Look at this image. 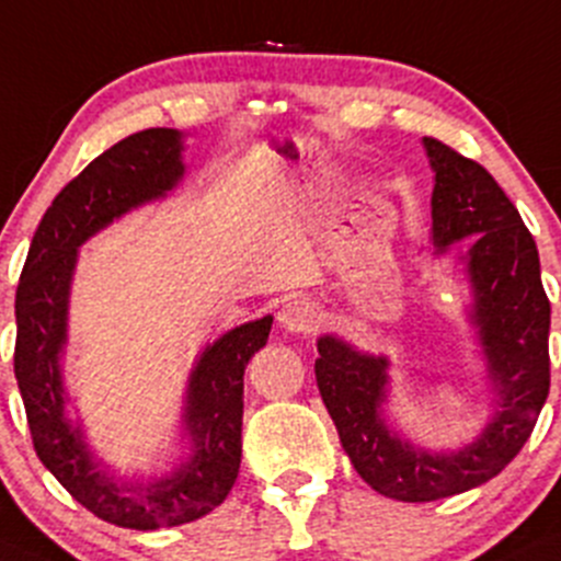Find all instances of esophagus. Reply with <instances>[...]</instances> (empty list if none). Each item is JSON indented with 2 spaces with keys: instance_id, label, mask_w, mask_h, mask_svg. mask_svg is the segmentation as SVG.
Returning a JSON list of instances; mask_svg holds the SVG:
<instances>
[{
  "instance_id": "34e87169",
  "label": "esophagus",
  "mask_w": 561,
  "mask_h": 561,
  "mask_svg": "<svg viewBox=\"0 0 561 561\" xmlns=\"http://www.w3.org/2000/svg\"><path fill=\"white\" fill-rule=\"evenodd\" d=\"M317 322H320V311H317V306L309 298H287V304L279 311V325L287 333H311Z\"/></svg>"
}]
</instances>
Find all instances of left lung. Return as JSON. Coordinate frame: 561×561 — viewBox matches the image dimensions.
I'll use <instances>...</instances> for the list:
<instances>
[{
	"mask_svg": "<svg viewBox=\"0 0 561 561\" xmlns=\"http://www.w3.org/2000/svg\"><path fill=\"white\" fill-rule=\"evenodd\" d=\"M433 169L430 250H468L454 265L468 285V317L486 392V422L457 449H430L392 422V359L339 333L317 339L314 374L330 420L359 479L403 503H430L481 486L522 451L548 398L551 304L533 233L486 169L438 139H422Z\"/></svg>",
	"mask_w": 561,
	"mask_h": 561,
	"instance_id": "1",
	"label": "left lung"
}]
</instances>
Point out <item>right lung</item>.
Instances as JSON below:
<instances>
[{
    "label": "right lung",
    "instance_id": "add662e5",
    "mask_svg": "<svg viewBox=\"0 0 561 561\" xmlns=\"http://www.w3.org/2000/svg\"><path fill=\"white\" fill-rule=\"evenodd\" d=\"M185 139L176 128H150L88 163L47 206L15 293V379L37 457L80 505L126 529L196 522L228 497L241 465L244 368L274 325L265 314L206 341L185 381L176 454L163 468L121 470L91 446L64 379L80 247L128 211L174 196L187 172Z\"/></svg>",
    "mask_w": 561,
    "mask_h": 561
}]
</instances>
